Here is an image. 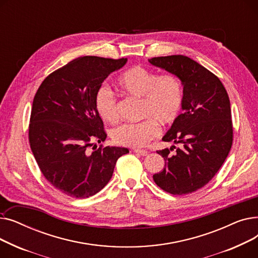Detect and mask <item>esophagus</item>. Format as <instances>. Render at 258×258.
<instances>
[{
    "label": "esophagus",
    "instance_id": "esophagus-1",
    "mask_svg": "<svg viewBox=\"0 0 258 258\" xmlns=\"http://www.w3.org/2000/svg\"><path fill=\"white\" fill-rule=\"evenodd\" d=\"M134 153H136V154H138V155H140V156H146L148 153H147V151H144V150H139V148H134Z\"/></svg>",
    "mask_w": 258,
    "mask_h": 258
}]
</instances>
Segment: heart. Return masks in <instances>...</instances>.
I'll use <instances>...</instances> for the list:
<instances>
[{
	"instance_id": "b5f03b06",
	"label": "heart",
	"mask_w": 258,
	"mask_h": 258,
	"mask_svg": "<svg viewBox=\"0 0 258 258\" xmlns=\"http://www.w3.org/2000/svg\"><path fill=\"white\" fill-rule=\"evenodd\" d=\"M118 86L130 96L142 98L141 116L147 118L138 123H124L115 127L112 138L118 144L143 147L159 135V123L169 126L181 114L184 89L181 80L174 74L159 75L156 71L135 66L118 78ZM94 104L97 114L104 121L112 123L118 120L117 101L108 88H98Z\"/></svg>"
}]
</instances>
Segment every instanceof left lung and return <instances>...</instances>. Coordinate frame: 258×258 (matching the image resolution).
Returning <instances> with one entry per match:
<instances>
[{
  "mask_svg": "<svg viewBox=\"0 0 258 258\" xmlns=\"http://www.w3.org/2000/svg\"><path fill=\"white\" fill-rule=\"evenodd\" d=\"M153 66L178 76L184 89L182 114L162 140L171 145L157 153L165 167L153 175L164 191L182 196L205 186L225 162L233 140L231 107L221 80L196 60L184 55L148 59Z\"/></svg>",
  "mask_w": 258,
  "mask_h": 258,
  "instance_id": "1",
  "label": "left lung"
}]
</instances>
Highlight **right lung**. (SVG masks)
Masks as SVG:
<instances>
[{
  "mask_svg": "<svg viewBox=\"0 0 258 258\" xmlns=\"http://www.w3.org/2000/svg\"><path fill=\"white\" fill-rule=\"evenodd\" d=\"M127 58L78 57L48 75L31 108L29 142L47 181L62 194L86 199L111 180L125 147H98L106 139L95 108V94L104 79L121 69ZM94 145V151H88Z\"/></svg>",
  "mask_w": 258,
  "mask_h": 258,
  "instance_id": "obj_1",
  "label": "right lung"
}]
</instances>
